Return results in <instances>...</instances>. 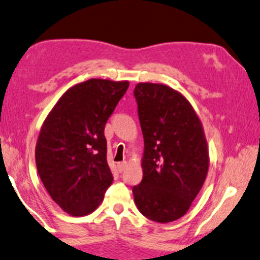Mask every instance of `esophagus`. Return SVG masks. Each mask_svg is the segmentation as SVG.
<instances>
[{"label":"esophagus","instance_id":"obj_1","mask_svg":"<svg viewBox=\"0 0 260 260\" xmlns=\"http://www.w3.org/2000/svg\"><path fill=\"white\" fill-rule=\"evenodd\" d=\"M126 166H127V163H126V161H123V162H118L117 163V169H118V171L120 172H122V171H124V169L126 168Z\"/></svg>","mask_w":260,"mask_h":260}]
</instances>
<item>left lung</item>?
I'll use <instances>...</instances> for the list:
<instances>
[{"label": "left lung", "mask_w": 260, "mask_h": 260, "mask_svg": "<svg viewBox=\"0 0 260 260\" xmlns=\"http://www.w3.org/2000/svg\"><path fill=\"white\" fill-rule=\"evenodd\" d=\"M134 93L144 136L143 180L133 188L135 203L148 219L174 221L188 211L208 174L202 123L170 86L138 83Z\"/></svg>", "instance_id": "obj_1"}]
</instances>
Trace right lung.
Returning a JSON list of instances; mask_svg holds the SVG:
<instances>
[{"label": "right lung", "instance_id": "right-lung-1", "mask_svg": "<svg viewBox=\"0 0 260 260\" xmlns=\"http://www.w3.org/2000/svg\"><path fill=\"white\" fill-rule=\"evenodd\" d=\"M129 81L90 79L63 93L48 114L35 147L40 178L71 216L94 211L113 183L104 130Z\"/></svg>", "mask_w": 260, "mask_h": 260}]
</instances>
